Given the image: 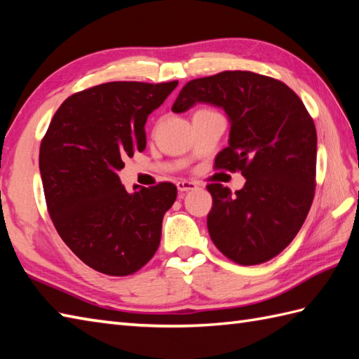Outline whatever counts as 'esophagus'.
I'll list each match as a JSON object with an SVG mask.
<instances>
[{
  "instance_id": "obj_1",
  "label": "esophagus",
  "mask_w": 359,
  "mask_h": 359,
  "mask_svg": "<svg viewBox=\"0 0 359 359\" xmlns=\"http://www.w3.org/2000/svg\"><path fill=\"white\" fill-rule=\"evenodd\" d=\"M197 188L196 182H189V180H179L177 182V189L180 193H187V191H193V189Z\"/></svg>"
}]
</instances>
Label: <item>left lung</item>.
Masks as SVG:
<instances>
[{"instance_id": "left-lung-1", "label": "left lung", "mask_w": 359, "mask_h": 359, "mask_svg": "<svg viewBox=\"0 0 359 359\" xmlns=\"http://www.w3.org/2000/svg\"><path fill=\"white\" fill-rule=\"evenodd\" d=\"M196 103L222 108L230 120L228 147L217 170L241 171L236 193L208 185L211 241L228 259L256 265L278 256L306 220L316 187V128L285 83L250 71H225L182 88L174 112Z\"/></svg>"}]
</instances>
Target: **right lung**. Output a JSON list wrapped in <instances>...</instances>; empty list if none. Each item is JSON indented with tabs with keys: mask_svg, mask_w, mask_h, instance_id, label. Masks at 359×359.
Segmentation results:
<instances>
[{
	"mask_svg": "<svg viewBox=\"0 0 359 359\" xmlns=\"http://www.w3.org/2000/svg\"><path fill=\"white\" fill-rule=\"evenodd\" d=\"M177 83H103L66 98L50 121L40 147L46 203L60 238L90 269L128 276L158 248L177 188L128 193L118 171L147 148V118Z\"/></svg>",
	"mask_w": 359,
	"mask_h": 359,
	"instance_id": "right-lung-1",
	"label": "right lung"
}]
</instances>
